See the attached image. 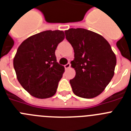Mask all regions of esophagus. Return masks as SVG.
<instances>
[{
  "mask_svg": "<svg viewBox=\"0 0 131 131\" xmlns=\"http://www.w3.org/2000/svg\"><path fill=\"white\" fill-rule=\"evenodd\" d=\"M70 66H71V64H70V63H67L66 65H65L64 67H65V69H69V68H70Z\"/></svg>",
  "mask_w": 131,
  "mask_h": 131,
  "instance_id": "34e87169",
  "label": "esophagus"
}]
</instances>
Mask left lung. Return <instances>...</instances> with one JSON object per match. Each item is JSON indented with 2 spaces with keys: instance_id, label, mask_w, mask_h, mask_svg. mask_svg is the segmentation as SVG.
I'll use <instances>...</instances> for the list:
<instances>
[{
  "instance_id": "1",
  "label": "left lung",
  "mask_w": 131,
  "mask_h": 131,
  "mask_svg": "<svg viewBox=\"0 0 131 131\" xmlns=\"http://www.w3.org/2000/svg\"><path fill=\"white\" fill-rule=\"evenodd\" d=\"M74 50L71 66L75 76L69 81L73 92L81 98H92L104 91L114 75L116 56L102 36L82 28L65 31Z\"/></svg>"
}]
</instances>
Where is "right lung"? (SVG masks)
Masks as SVG:
<instances>
[{
    "label": "right lung",
    "instance_id": "1",
    "mask_svg": "<svg viewBox=\"0 0 131 131\" xmlns=\"http://www.w3.org/2000/svg\"><path fill=\"white\" fill-rule=\"evenodd\" d=\"M63 31H45L19 45L14 58L16 77L25 91L35 98L53 96L65 71L57 62L55 50L64 39Z\"/></svg>",
    "mask_w": 131,
    "mask_h": 131
}]
</instances>
